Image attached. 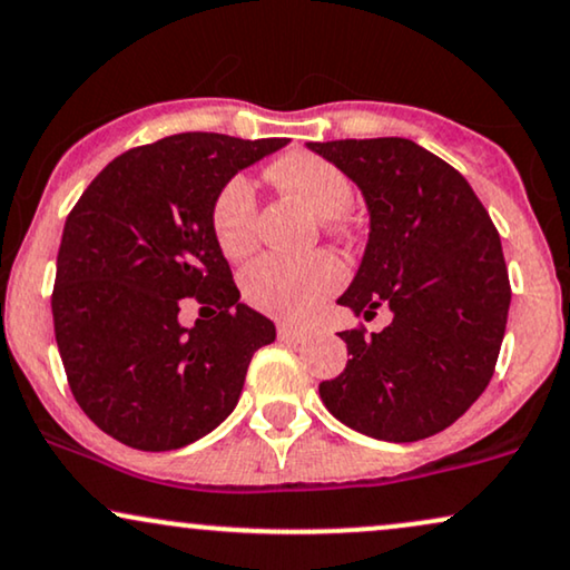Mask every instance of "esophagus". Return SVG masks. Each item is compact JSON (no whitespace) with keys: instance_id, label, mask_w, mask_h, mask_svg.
I'll return each mask as SVG.
<instances>
[{"instance_id":"1","label":"esophagus","mask_w":570,"mask_h":570,"mask_svg":"<svg viewBox=\"0 0 570 570\" xmlns=\"http://www.w3.org/2000/svg\"><path fill=\"white\" fill-rule=\"evenodd\" d=\"M278 338L281 342H305L307 328L292 326V323H278Z\"/></svg>"}]
</instances>
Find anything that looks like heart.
I'll return each instance as SVG.
<instances>
[{"instance_id": "obj_1", "label": "heart", "mask_w": 570, "mask_h": 570, "mask_svg": "<svg viewBox=\"0 0 570 570\" xmlns=\"http://www.w3.org/2000/svg\"><path fill=\"white\" fill-rule=\"evenodd\" d=\"M268 176L281 189L309 205L328 223L350 207L352 184L338 165L313 153H289L271 165ZM213 236L220 252L232 261L249 255L257 244V199L249 178L234 176L215 194L210 210ZM344 281V268L328 252L305 257L265 255L244 271L242 294L252 307L273 318L297 321L336 292Z\"/></svg>"}]
</instances>
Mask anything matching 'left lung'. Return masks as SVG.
<instances>
[{
  "instance_id": "8db88e82",
  "label": "left lung",
  "mask_w": 570,
  "mask_h": 570,
  "mask_svg": "<svg viewBox=\"0 0 570 570\" xmlns=\"http://www.w3.org/2000/svg\"><path fill=\"white\" fill-rule=\"evenodd\" d=\"M357 184L371 232L336 302L379 334L342 331L347 368L318 386L344 426L417 442L455 423L484 392L505 336L510 281L500 234L460 173L400 136L307 141Z\"/></svg>"
}]
</instances>
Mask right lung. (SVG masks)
Returning a JSON list of instances; mask_svg holds the SVG:
<instances>
[{
    "instance_id": "right-lung-1",
    "label": "right lung",
    "mask_w": 570,
    "mask_h": 570,
    "mask_svg": "<svg viewBox=\"0 0 570 570\" xmlns=\"http://www.w3.org/2000/svg\"><path fill=\"white\" fill-rule=\"evenodd\" d=\"M286 147L223 134H176L107 165L65 220L52 292L55 336L73 397L134 450H178L220 426L249 360L276 338L239 302L213 236L215 194ZM186 296L219 315L186 330Z\"/></svg>"
}]
</instances>
